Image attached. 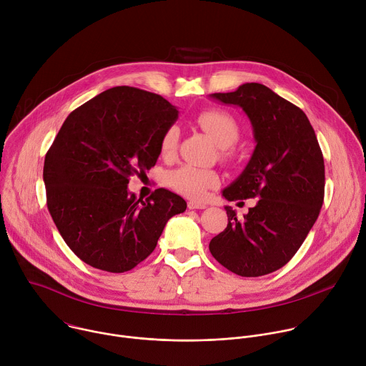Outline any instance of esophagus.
Wrapping results in <instances>:
<instances>
[{"mask_svg":"<svg viewBox=\"0 0 366 366\" xmlns=\"http://www.w3.org/2000/svg\"><path fill=\"white\" fill-rule=\"evenodd\" d=\"M188 208L189 210H204V208H207V204L198 201H188Z\"/></svg>","mask_w":366,"mask_h":366,"instance_id":"34e87169","label":"esophagus"}]
</instances>
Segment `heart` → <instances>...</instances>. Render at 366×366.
I'll use <instances>...</instances> for the list:
<instances>
[{"instance_id": "b5f03b06", "label": "heart", "mask_w": 366, "mask_h": 366, "mask_svg": "<svg viewBox=\"0 0 366 366\" xmlns=\"http://www.w3.org/2000/svg\"><path fill=\"white\" fill-rule=\"evenodd\" d=\"M197 123L208 133L222 149L233 147L240 139L237 123L226 113L205 112L197 117ZM178 143V127L171 126L161 139V153L165 158L171 156ZM220 182L219 175L210 169H201L191 165H184L174 169L168 175V184L177 192L192 198L202 199L208 191L216 188Z\"/></svg>"}]
</instances>
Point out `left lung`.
<instances>
[{
  "instance_id": "8db88e82",
  "label": "left lung",
  "mask_w": 366,
  "mask_h": 366,
  "mask_svg": "<svg viewBox=\"0 0 366 366\" xmlns=\"http://www.w3.org/2000/svg\"><path fill=\"white\" fill-rule=\"evenodd\" d=\"M210 97L240 107L256 142L249 164L223 189V197L257 201L243 219L226 205L227 227L208 247L233 274L262 277L290 262L320 214L323 153L304 112L268 86L247 82L233 92Z\"/></svg>"
}]
</instances>
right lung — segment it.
Here are the masks:
<instances>
[{
    "label": "right lung",
    "instance_id": "1",
    "mask_svg": "<svg viewBox=\"0 0 366 366\" xmlns=\"http://www.w3.org/2000/svg\"><path fill=\"white\" fill-rule=\"evenodd\" d=\"M177 119L164 97L114 86L74 110L47 150L49 213L69 249L92 268L133 269L154 250L168 220L185 212V199L165 188L144 201L127 189L130 177L154 167Z\"/></svg>",
    "mask_w": 366,
    "mask_h": 366
}]
</instances>
